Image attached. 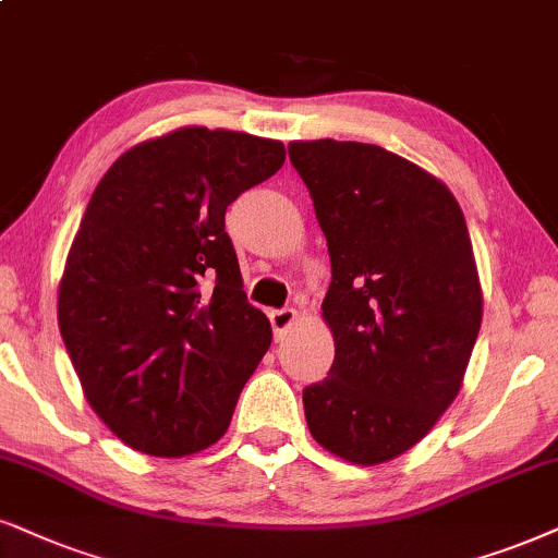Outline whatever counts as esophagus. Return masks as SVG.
Masks as SVG:
<instances>
[{"label":"esophagus","mask_w":558,"mask_h":558,"mask_svg":"<svg viewBox=\"0 0 558 558\" xmlns=\"http://www.w3.org/2000/svg\"><path fill=\"white\" fill-rule=\"evenodd\" d=\"M295 319H299V312H295V308H275V312H270L275 340H283V335L293 327Z\"/></svg>","instance_id":"esophagus-1"}]
</instances>
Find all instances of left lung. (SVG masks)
<instances>
[{"label":"left lung","mask_w":558,"mask_h":558,"mask_svg":"<svg viewBox=\"0 0 558 558\" xmlns=\"http://www.w3.org/2000/svg\"><path fill=\"white\" fill-rule=\"evenodd\" d=\"M293 167L327 236L322 316L329 376L303 389L314 440L376 466L417 446L453 404L482 327V283L453 193L361 141H293Z\"/></svg>","instance_id":"left-lung-1"}]
</instances>
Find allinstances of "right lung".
<instances>
[{
    "instance_id": "add662e5",
    "label": "right lung",
    "mask_w": 558,
    "mask_h": 558,
    "mask_svg": "<svg viewBox=\"0 0 558 558\" xmlns=\"http://www.w3.org/2000/svg\"><path fill=\"white\" fill-rule=\"evenodd\" d=\"M286 161L280 141L187 125L121 154L89 197L59 283L84 397L125 446H214L270 348L246 301L227 208Z\"/></svg>"
}]
</instances>
